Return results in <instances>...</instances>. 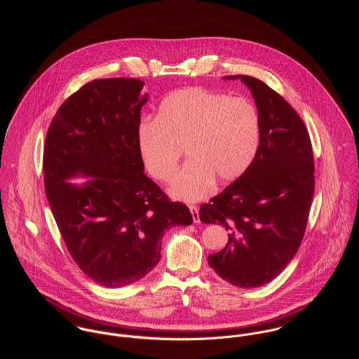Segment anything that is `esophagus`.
<instances>
[{
  "mask_svg": "<svg viewBox=\"0 0 359 359\" xmlns=\"http://www.w3.org/2000/svg\"><path fill=\"white\" fill-rule=\"evenodd\" d=\"M189 210H191V214H192V219H194V222H201V217H199V208H198V205H189Z\"/></svg>",
  "mask_w": 359,
  "mask_h": 359,
  "instance_id": "esophagus-1",
  "label": "esophagus"
}]
</instances>
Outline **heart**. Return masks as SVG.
I'll list each match as a JSON object with an SVG mask.
<instances>
[{
  "mask_svg": "<svg viewBox=\"0 0 359 359\" xmlns=\"http://www.w3.org/2000/svg\"><path fill=\"white\" fill-rule=\"evenodd\" d=\"M259 135V114L248 98L187 87L161 101L156 118L141 120L137 145L147 171L161 182L172 180L185 148L189 161L170 192L175 199L195 202L214 181L231 184L249 170Z\"/></svg>",
  "mask_w": 359,
  "mask_h": 359,
  "instance_id": "1",
  "label": "heart"
}]
</instances>
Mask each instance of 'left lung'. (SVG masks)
I'll use <instances>...</instances> for the list:
<instances>
[{
	"instance_id": "left-lung-1",
	"label": "left lung",
	"mask_w": 359,
	"mask_h": 359,
	"mask_svg": "<svg viewBox=\"0 0 359 359\" xmlns=\"http://www.w3.org/2000/svg\"><path fill=\"white\" fill-rule=\"evenodd\" d=\"M241 79L255 98L259 147L249 170L210 203L201 221L224 225L226 246L210 266L233 286L253 289L275 279L296 256L313 196V156L307 128L278 93L250 76Z\"/></svg>"
}]
</instances>
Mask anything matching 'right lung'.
<instances>
[{
	"instance_id": "obj_1",
	"label": "right lung",
	"mask_w": 359,
	"mask_h": 359,
	"mask_svg": "<svg viewBox=\"0 0 359 359\" xmlns=\"http://www.w3.org/2000/svg\"><path fill=\"white\" fill-rule=\"evenodd\" d=\"M144 83L116 77L87 83L60 104L44 145V185L53 218L79 268L104 287L142 279L160 261L161 238L191 225L144 174L137 128ZM91 176L83 186L67 183Z\"/></svg>"
}]
</instances>
